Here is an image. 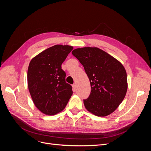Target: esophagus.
I'll list each match as a JSON object with an SVG mask.
<instances>
[{
    "label": "esophagus",
    "mask_w": 151,
    "mask_h": 151,
    "mask_svg": "<svg viewBox=\"0 0 151 151\" xmlns=\"http://www.w3.org/2000/svg\"><path fill=\"white\" fill-rule=\"evenodd\" d=\"M72 88H73V91H76V85L75 84L72 85Z\"/></svg>",
    "instance_id": "esophagus-1"
}]
</instances>
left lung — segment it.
<instances>
[{
	"label": "left lung",
	"mask_w": 151,
	"mask_h": 151,
	"mask_svg": "<svg viewBox=\"0 0 151 151\" xmlns=\"http://www.w3.org/2000/svg\"><path fill=\"white\" fill-rule=\"evenodd\" d=\"M72 53L83 65L90 81L91 93L84 99L86 108L98 116L113 113L122 102L127 91L124 67L96 47L77 48Z\"/></svg>",
	"instance_id": "obj_1"
}]
</instances>
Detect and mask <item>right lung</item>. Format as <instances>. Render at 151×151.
<instances>
[{
	"instance_id": "1",
	"label": "right lung",
	"mask_w": 151,
	"mask_h": 151,
	"mask_svg": "<svg viewBox=\"0 0 151 151\" xmlns=\"http://www.w3.org/2000/svg\"><path fill=\"white\" fill-rule=\"evenodd\" d=\"M72 49L68 45H54L39 53L29 63L28 89L35 105L45 115H53L62 111L73 93L61 67Z\"/></svg>"
}]
</instances>
